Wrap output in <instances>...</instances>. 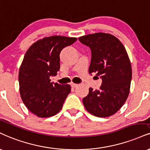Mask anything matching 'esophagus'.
<instances>
[{
    "label": "esophagus",
    "instance_id": "34e87169",
    "mask_svg": "<svg viewBox=\"0 0 150 150\" xmlns=\"http://www.w3.org/2000/svg\"><path fill=\"white\" fill-rule=\"evenodd\" d=\"M70 85H71V86L73 88H75V87H77V86H78V84H74V83H71V84H70Z\"/></svg>",
    "mask_w": 150,
    "mask_h": 150
}]
</instances>
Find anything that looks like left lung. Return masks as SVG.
Returning <instances> with one entry per match:
<instances>
[{"mask_svg": "<svg viewBox=\"0 0 150 150\" xmlns=\"http://www.w3.org/2000/svg\"><path fill=\"white\" fill-rule=\"evenodd\" d=\"M78 40L91 50L89 73H95L102 80L100 89L89 88L83 104L94 116H111L123 106L129 96L132 70L127 52L122 42L110 34H89Z\"/></svg>", "mask_w": 150, "mask_h": 150, "instance_id": "left-lung-1", "label": "left lung"}]
</instances>
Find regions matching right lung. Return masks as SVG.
<instances>
[{
    "label": "right lung",
    "instance_id": "1",
    "mask_svg": "<svg viewBox=\"0 0 150 150\" xmlns=\"http://www.w3.org/2000/svg\"><path fill=\"white\" fill-rule=\"evenodd\" d=\"M76 38L54 35L45 38L30 47L19 68V91L23 103L39 117H49L62 108L70 93L69 84L51 82L60 69V53Z\"/></svg>",
    "mask_w": 150,
    "mask_h": 150
}]
</instances>
